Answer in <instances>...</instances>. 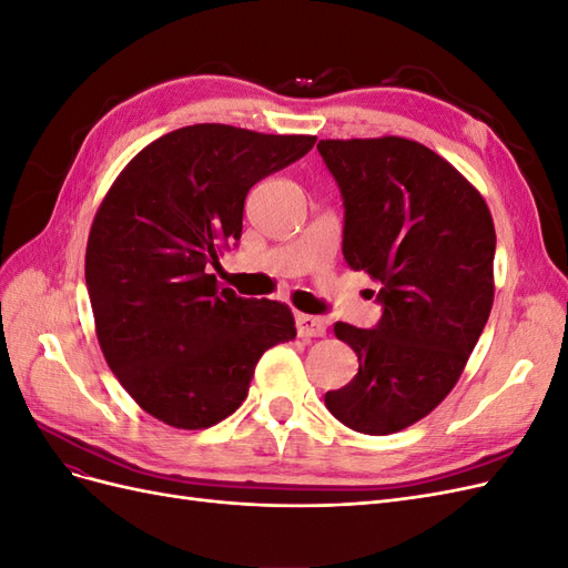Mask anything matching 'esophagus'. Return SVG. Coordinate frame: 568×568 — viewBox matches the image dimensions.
Masks as SVG:
<instances>
[{
	"mask_svg": "<svg viewBox=\"0 0 568 568\" xmlns=\"http://www.w3.org/2000/svg\"><path fill=\"white\" fill-rule=\"evenodd\" d=\"M296 329L301 338H315L326 334V320L315 315H296Z\"/></svg>",
	"mask_w": 568,
	"mask_h": 568,
	"instance_id": "1",
	"label": "esophagus"
}]
</instances>
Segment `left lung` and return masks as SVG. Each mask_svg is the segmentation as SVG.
Listing matches in <instances>:
<instances>
[{
  "mask_svg": "<svg viewBox=\"0 0 568 568\" xmlns=\"http://www.w3.org/2000/svg\"><path fill=\"white\" fill-rule=\"evenodd\" d=\"M343 199V257L382 288L374 329L336 322L359 359L324 405L353 432L386 436L453 390L493 307L495 227L476 189L438 153L403 136L322 140Z\"/></svg>",
  "mask_w": 568,
  "mask_h": 568,
  "instance_id": "obj_1",
  "label": "left lung"
}]
</instances>
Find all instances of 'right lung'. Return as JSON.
<instances>
[{
	"label": "right lung",
	"instance_id": "add662e5",
	"mask_svg": "<svg viewBox=\"0 0 568 568\" xmlns=\"http://www.w3.org/2000/svg\"><path fill=\"white\" fill-rule=\"evenodd\" d=\"M315 136L201 123L128 163L92 222L84 282L99 346L134 403L209 428L244 403L261 355L296 336L288 307L217 286L209 265L239 244L248 189Z\"/></svg>",
	"mask_w": 568,
	"mask_h": 568
}]
</instances>
